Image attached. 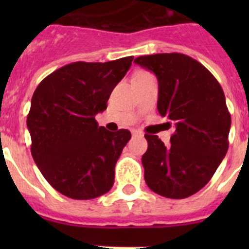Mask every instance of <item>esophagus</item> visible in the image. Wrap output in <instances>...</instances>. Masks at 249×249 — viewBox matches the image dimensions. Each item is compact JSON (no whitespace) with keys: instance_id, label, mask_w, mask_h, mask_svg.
Listing matches in <instances>:
<instances>
[{"instance_id":"obj_1","label":"esophagus","mask_w":249,"mask_h":249,"mask_svg":"<svg viewBox=\"0 0 249 249\" xmlns=\"http://www.w3.org/2000/svg\"><path fill=\"white\" fill-rule=\"evenodd\" d=\"M132 135H134V136H141V135H142V132L141 131H139V130H132Z\"/></svg>"}]
</instances>
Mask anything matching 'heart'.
I'll return each instance as SVG.
<instances>
[{"instance_id":"obj_1","label":"heart","mask_w":249,"mask_h":249,"mask_svg":"<svg viewBox=\"0 0 249 249\" xmlns=\"http://www.w3.org/2000/svg\"><path fill=\"white\" fill-rule=\"evenodd\" d=\"M136 74H140V76H149L150 73H148V72H144V71H139L136 72Z\"/></svg>"}]
</instances>
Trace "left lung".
Instances as JSON below:
<instances>
[{"instance_id":"1","label":"left lung","mask_w":249,"mask_h":249,"mask_svg":"<svg viewBox=\"0 0 249 249\" xmlns=\"http://www.w3.org/2000/svg\"><path fill=\"white\" fill-rule=\"evenodd\" d=\"M159 82L158 110L175 125L171 144L145 134L142 157L150 190L169 199H185L202 189L225 157L231 117L214 76L193 57L180 53L135 59Z\"/></svg>"}]
</instances>
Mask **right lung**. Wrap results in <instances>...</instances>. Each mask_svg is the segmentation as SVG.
Here are the masks:
<instances>
[{"instance_id":"obj_1","label":"right lung","mask_w":249,"mask_h":249,"mask_svg":"<svg viewBox=\"0 0 249 249\" xmlns=\"http://www.w3.org/2000/svg\"><path fill=\"white\" fill-rule=\"evenodd\" d=\"M132 60L72 62L35 90L27 114L31 154L48 183L65 196L95 199L114 183L115 164L131 134L99 126L95 115L107 108Z\"/></svg>"}]
</instances>
